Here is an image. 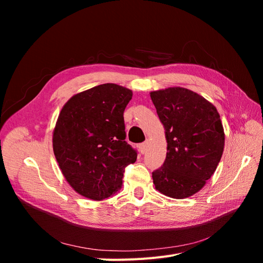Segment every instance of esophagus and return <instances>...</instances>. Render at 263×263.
<instances>
[{"label":"esophagus","instance_id":"esophagus-1","mask_svg":"<svg viewBox=\"0 0 263 263\" xmlns=\"http://www.w3.org/2000/svg\"><path fill=\"white\" fill-rule=\"evenodd\" d=\"M148 144H149V141H148V140H146V141H144V142H142V144H140L139 148H140V151H141V154H145V153H146V151L148 150Z\"/></svg>","mask_w":263,"mask_h":263}]
</instances>
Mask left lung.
<instances>
[{
  "instance_id": "8db88e82",
  "label": "left lung",
  "mask_w": 263,
  "mask_h": 263,
  "mask_svg": "<svg viewBox=\"0 0 263 263\" xmlns=\"http://www.w3.org/2000/svg\"><path fill=\"white\" fill-rule=\"evenodd\" d=\"M165 129L168 153L153 172L159 192L185 198L198 192L216 170L224 151L225 134L212 103L184 87L150 93Z\"/></svg>"
}]
</instances>
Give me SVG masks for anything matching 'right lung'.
Masks as SVG:
<instances>
[{
    "mask_svg": "<svg viewBox=\"0 0 263 263\" xmlns=\"http://www.w3.org/2000/svg\"><path fill=\"white\" fill-rule=\"evenodd\" d=\"M133 92L114 83L73 95L59 114L52 137L55 159L76 192L101 201L121 189L125 168L137 159L127 144L124 110Z\"/></svg>",
    "mask_w": 263,
    "mask_h": 263,
    "instance_id": "1",
    "label": "right lung"
}]
</instances>
